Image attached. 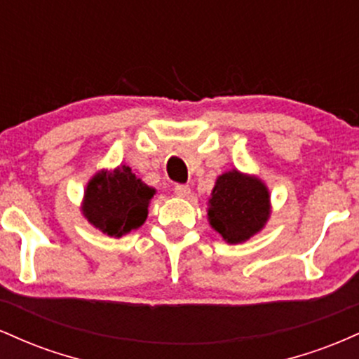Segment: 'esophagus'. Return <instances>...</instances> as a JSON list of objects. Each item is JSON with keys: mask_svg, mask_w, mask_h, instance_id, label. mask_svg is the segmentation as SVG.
<instances>
[{"mask_svg": "<svg viewBox=\"0 0 359 359\" xmlns=\"http://www.w3.org/2000/svg\"><path fill=\"white\" fill-rule=\"evenodd\" d=\"M174 192H175V196L184 197V199H187V197H191V187H189V185H184V184L175 185Z\"/></svg>", "mask_w": 359, "mask_h": 359, "instance_id": "34e87169", "label": "esophagus"}]
</instances>
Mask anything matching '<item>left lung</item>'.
Returning a JSON list of instances; mask_svg holds the SVG:
<instances>
[{"label": "left lung", "instance_id": "8db88e82", "mask_svg": "<svg viewBox=\"0 0 359 359\" xmlns=\"http://www.w3.org/2000/svg\"><path fill=\"white\" fill-rule=\"evenodd\" d=\"M270 216V191L259 177L238 168L217 177L208 199V221L226 243L248 241L265 228Z\"/></svg>", "mask_w": 359, "mask_h": 359}]
</instances>
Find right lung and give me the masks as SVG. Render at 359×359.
<instances>
[{
    "mask_svg": "<svg viewBox=\"0 0 359 359\" xmlns=\"http://www.w3.org/2000/svg\"><path fill=\"white\" fill-rule=\"evenodd\" d=\"M155 192L128 165L101 168L84 189L82 216L102 234L121 238L147 221Z\"/></svg>",
    "mask_w": 359,
    "mask_h": 359,
    "instance_id": "obj_1",
    "label": "right lung"
}]
</instances>
